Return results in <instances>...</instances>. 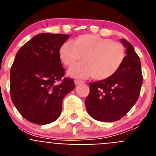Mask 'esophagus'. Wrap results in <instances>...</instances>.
I'll use <instances>...</instances> for the list:
<instances>
[{
	"instance_id": "esophagus-1",
	"label": "esophagus",
	"mask_w": 156,
	"mask_h": 156,
	"mask_svg": "<svg viewBox=\"0 0 156 156\" xmlns=\"http://www.w3.org/2000/svg\"><path fill=\"white\" fill-rule=\"evenodd\" d=\"M83 81L82 80H75V84L78 85V84H80V83H83Z\"/></svg>"
}]
</instances>
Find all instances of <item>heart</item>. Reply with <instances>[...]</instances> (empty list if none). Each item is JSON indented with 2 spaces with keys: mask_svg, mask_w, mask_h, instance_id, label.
<instances>
[{
  "mask_svg": "<svg viewBox=\"0 0 156 156\" xmlns=\"http://www.w3.org/2000/svg\"><path fill=\"white\" fill-rule=\"evenodd\" d=\"M124 46L94 34H83L63 43L59 57L63 64L71 66L82 58L83 62L69 69V74L78 78L92 76L97 80L109 79L116 73L124 61Z\"/></svg>",
  "mask_w": 156,
  "mask_h": 156,
  "instance_id": "b5f03b06",
  "label": "heart"
}]
</instances>
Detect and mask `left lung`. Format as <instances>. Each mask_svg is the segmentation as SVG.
Instances as JSON below:
<instances>
[{
    "label": "left lung",
    "instance_id": "obj_1",
    "mask_svg": "<svg viewBox=\"0 0 156 156\" xmlns=\"http://www.w3.org/2000/svg\"><path fill=\"white\" fill-rule=\"evenodd\" d=\"M126 55L120 69L111 78L89 83L85 100L88 114L101 122H115L124 116L137 102L142 85L140 58L126 40L122 39Z\"/></svg>",
    "mask_w": 156,
    "mask_h": 156
}]
</instances>
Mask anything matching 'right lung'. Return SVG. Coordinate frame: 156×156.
<instances>
[{"instance_id": "1", "label": "right lung", "mask_w": 156, "mask_h": 156, "mask_svg": "<svg viewBox=\"0 0 156 156\" xmlns=\"http://www.w3.org/2000/svg\"><path fill=\"white\" fill-rule=\"evenodd\" d=\"M69 37L37 34L16 54L10 72L11 98L19 113L33 123L55 121L63 98L75 88L73 80H62L65 69L59 57V48Z\"/></svg>"}]
</instances>
